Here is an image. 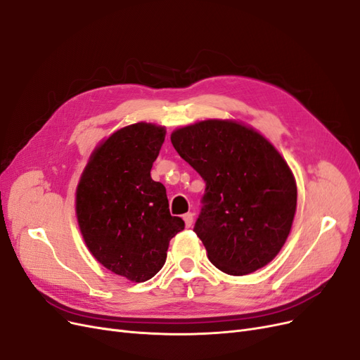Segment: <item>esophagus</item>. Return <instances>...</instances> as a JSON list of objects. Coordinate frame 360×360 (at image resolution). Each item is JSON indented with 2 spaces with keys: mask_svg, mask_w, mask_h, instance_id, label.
I'll return each instance as SVG.
<instances>
[{
  "mask_svg": "<svg viewBox=\"0 0 360 360\" xmlns=\"http://www.w3.org/2000/svg\"><path fill=\"white\" fill-rule=\"evenodd\" d=\"M193 216H195V214H193V213H191V212L183 216L184 224H186V226H188V228H191V226H192V224H193Z\"/></svg>",
  "mask_w": 360,
  "mask_h": 360,
  "instance_id": "34e87169",
  "label": "esophagus"
}]
</instances>
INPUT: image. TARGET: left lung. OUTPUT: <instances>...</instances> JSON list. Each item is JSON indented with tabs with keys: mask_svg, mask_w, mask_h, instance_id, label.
Instances as JSON below:
<instances>
[{
	"mask_svg": "<svg viewBox=\"0 0 360 360\" xmlns=\"http://www.w3.org/2000/svg\"><path fill=\"white\" fill-rule=\"evenodd\" d=\"M171 143L205 181L193 231L212 264L234 276L269 264L285 245L296 214L297 186L285 159L236 120L179 127Z\"/></svg>",
	"mask_w": 360,
	"mask_h": 360,
	"instance_id": "left-lung-1",
	"label": "left lung"
}]
</instances>
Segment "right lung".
Here are the masks:
<instances>
[{
    "label": "right lung",
    "instance_id": "1",
    "mask_svg": "<svg viewBox=\"0 0 360 360\" xmlns=\"http://www.w3.org/2000/svg\"><path fill=\"white\" fill-rule=\"evenodd\" d=\"M167 129L139 122L94 148L76 188V219L91 255L132 282L153 278L169 240L184 228L171 216L167 189L150 176Z\"/></svg>",
    "mask_w": 360,
    "mask_h": 360
}]
</instances>
